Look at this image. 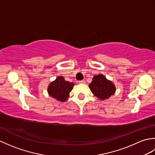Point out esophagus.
Instances as JSON below:
<instances>
[{"mask_svg":"<svg viewBox=\"0 0 155 155\" xmlns=\"http://www.w3.org/2000/svg\"><path fill=\"white\" fill-rule=\"evenodd\" d=\"M79 83H81V84H84L85 83V81L84 80L79 81Z\"/></svg>","mask_w":155,"mask_h":155,"instance_id":"1","label":"esophagus"}]
</instances>
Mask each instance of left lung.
Masks as SVG:
<instances>
[{
	"mask_svg": "<svg viewBox=\"0 0 155 155\" xmlns=\"http://www.w3.org/2000/svg\"><path fill=\"white\" fill-rule=\"evenodd\" d=\"M91 91L101 100L107 99L115 92V87L112 82L108 81L103 74L95 75L89 84Z\"/></svg>",
	"mask_w": 155,
	"mask_h": 155,
	"instance_id": "1",
	"label": "left lung"
}]
</instances>
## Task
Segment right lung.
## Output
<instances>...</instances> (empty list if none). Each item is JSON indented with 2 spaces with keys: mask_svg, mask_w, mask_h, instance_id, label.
Returning <instances> with one entry per match:
<instances>
[{
  "mask_svg": "<svg viewBox=\"0 0 155 155\" xmlns=\"http://www.w3.org/2000/svg\"><path fill=\"white\" fill-rule=\"evenodd\" d=\"M73 86V83L66 81L63 77H58L48 86V93L55 99L63 102L67 99Z\"/></svg>",
  "mask_w": 155,
  "mask_h": 155,
  "instance_id": "right-lung-1",
  "label": "right lung"
}]
</instances>
